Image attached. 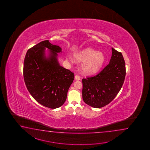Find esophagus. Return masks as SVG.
Segmentation results:
<instances>
[{
	"label": "esophagus",
	"instance_id": "1",
	"mask_svg": "<svg viewBox=\"0 0 150 150\" xmlns=\"http://www.w3.org/2000/svg\"><path fill=\"white\" fill-rule=\"evenodd\" d=\"M74 77H75V80H79L80 79V76L79 75H76Z\"/></svg>",
	"mask_w": 150,
	"mask_h": 150
}]
</instances>
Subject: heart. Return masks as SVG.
I'll return each mask as SVG.
<instances>
[{
    "instance_id": "obj_1",
    "label": "heart",
    "mask_w": 150,
    "mask_h": 150,
    "mask_svg": "<svg viewBox=\"0 0 150 150\" xmlns=\"http://www.w3.org/2000/svg\"><path fill=\"white\" fill-rule=\"evenodd\" d=\"M77 61L84 63L83 71L86 74H94L102 67L105 57L101 52H98L91 48H87L75 54Z\"/></svg>"
}]
</instances>
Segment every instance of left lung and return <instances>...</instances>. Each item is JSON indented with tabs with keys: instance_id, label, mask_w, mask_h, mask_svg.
Listing matches in <instances>:
<instances>
[{
	"instance_id": "left-lung-1",
	"label": "left lung",
	"mask_w": 150,
	"mask_h": 150,
	"mask_svg": "<svg viewBox=\"0 0 150 150\" xmlns=\"http://www.w3.org/2000/svg\"><path fill=\"white\" fill-rule=\"evenodd\" d=\"M112 49L109 63L96 76L82 80L83 100L94 108H100L112 102L124 83L125 59L121 52Z\"/></svg>"
}]
</instances>
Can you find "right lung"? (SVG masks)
Listing matches in <instances>:
<instances>
[{"label":"right lung","instance_id":"1","mask_svg":"<svg viewBox=\"0 0 150 150\" xmlns=\"http://www.w3.org/2000/svg\"><path fill=\"white\" fill-rule=\"evenodd\" d=\"M50 50V57L45 56V49ZM62 48L48 40L40 42L30 48L23 63V78L29 92L36 101L49 108L63 105L74 79L70 70L59 65L57 53Z\"/></svg>","mask_w":150,"mask_h":150}]
</instances>
